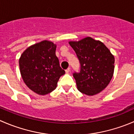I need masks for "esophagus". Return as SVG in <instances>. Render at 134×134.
<instances>
[{
	"instance_id": "obj_1",
	"label": "esophagus",
	"mask_w": 134,
	"mask_h": 134,
	"mask_svg": "<svg viewBox=\"0 0 134 134\" xmlns=\"http://www.w3.org/2000/svg\"><path fill=\"white\" fill-rule=\"evenodd\" d=\"M69 71H70V68H68V69H67L65 70V72L67 74H68L69 72Z\"/></svg>"
}]
</instances>
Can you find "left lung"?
<instances>
[{"label": "left lung", "mask_w": 134, "mask_h": 134, "mask_svg": "<svg viewBox=\"0 0 134 134\" xmlns=\"http://www.w3.org/2000/svg\"><path fill=\"white\" fill-rule=\"evenodd\" d=\"M69 43L81 64L80 72L73 74L78 91L88 96L100 93L113 77L114 56L102 42L91 37Z\"/></svg>", "instance_id": "obj_1"}]
</instances>
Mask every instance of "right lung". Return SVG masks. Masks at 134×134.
I'll use <instances>...</instances> for the list:
<instances>
[{"mask_svg":"<svg viewBox=\"0 0 134 134\" xmlns=\"http://www.w3.org/2000/svg\"><path fill=\"white\" fill-rule=\"evenodd\" d=\"M56 44L43 40L28 47L19 61L20 72L27 87L40 95H45L57 87L65 71L56 56Z\"/></svg>","mask_w":134,"mask_h":134,"instance_id":"add662e5","label":"right lung"}]
</instances>
